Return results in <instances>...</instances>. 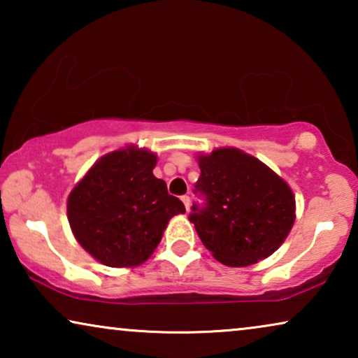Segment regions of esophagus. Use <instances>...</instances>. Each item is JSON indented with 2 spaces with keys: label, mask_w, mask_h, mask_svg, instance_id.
Segmentation results:
<instances>
[{
  "label": "esophagus",
  "mask_w": 358,
  "mask_h": 358,
  "mask_svg": "<svg viewBox=\"0 0 358 358\" xmlns=\"http://www.w3.org/2000/svg\"><path fill=\"white\" fill-rule=\"evenodd\" d=\"M182 203H184L185 210L190 208V197H189V195H184V197H182Z\"/></svg>",
  "instance_id": "obj_1"
}]
</instances>
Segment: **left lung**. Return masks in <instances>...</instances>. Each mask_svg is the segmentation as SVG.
<instances>
[{
  "mask_svg": "<svg viewBox=\"0 0 358 358\" xmlns=\"http://www.w3.org/2000/svg\"><path fill=\"white\" fill-rule=\"evenodd\" d=\"M200 178L189 220L218 262L244 267L280 248L295 223L290 185L254 156L238 148L199 155Z\"/></svg>",
  "mask_w": 358,
  "mask_h": 358,
  "instance_id": "8db88e82",
  "label": "left lung"
}]
</instances>
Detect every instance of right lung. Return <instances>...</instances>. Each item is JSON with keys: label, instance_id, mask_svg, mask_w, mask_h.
I'll return each mask as SVG.
<instances>
[{"label": "right lung", "instance_id": "1", "mask_svg": "<svg viewBox=\"0 0 358 358\" xmlns=\"http://www.w3.org/2000/svg\"><path fill=\"white\" fill-rule=\"evenodd\" d=\"M155 153L127 146L92 164L68 197L66 212L76 241L109 267L143 264L158 246L168 222L185 213L153 176Z\"/></svg>", "mask_w": 358, "mask_h": 358}]
</instances>
